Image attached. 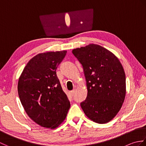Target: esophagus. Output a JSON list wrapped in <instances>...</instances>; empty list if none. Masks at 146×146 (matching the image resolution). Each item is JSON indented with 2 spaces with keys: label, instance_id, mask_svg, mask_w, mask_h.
Masks as SVG:
<instances>
[{
  "label": "esophagus",
  "instance_id": "obj_1",
  "mask_svg": "<svg viewBox=\"0 0 146 146\" xmlns=\"http://www.w3.org/2000/svg\"><path fill=\"white\" fill-rule=\"evenodd\" d=\"M75 90H71L70 92V94H71V96H73L74 95V94H75Z\"/></svg>",
  "mask_w": 146,
  "mask_h": 146
}]
</instances>
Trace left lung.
I'll list each match as a JSON object with an SVG mask.
<instances>
[{
    "label": "left lung",
    "instance_id": "8db88e82",
    "mask_svg": "<svg viewBox=\"0 0 146 146\" xmlns=\"http://www.w3.org/2000/svg\"><path fill=\"white\" fill-rule=\"evenodd\" d=\"M82 64L88 94L80 105L90 119L98 123L110 122L124 102L125 74L115 56L100 45L90 44L73 49Z\"/></svg>",
    "mask_w": 146,
    "mask_h": 146
}]
</instances>
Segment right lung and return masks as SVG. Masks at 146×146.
Masks as SVG:
<instances>
[{"label": "right lung", "mask_w": 146, "mask_h": 146, "mask_svg": "<svg viewBox=\"0 0 146 146\" xmlns=\"http://www.w3.org/2000/svg\"><path fill=\"white\" fill-rule=\"evenodd\" d=\"M66 54V51H62L37 54L27 63L19 79L18 94L24 110L43 127H58L70 107L56 72Z\"/></svg>", "instance_id": "1"}]
</instances>
